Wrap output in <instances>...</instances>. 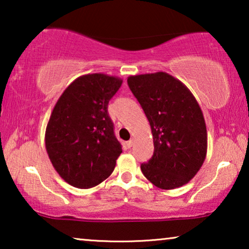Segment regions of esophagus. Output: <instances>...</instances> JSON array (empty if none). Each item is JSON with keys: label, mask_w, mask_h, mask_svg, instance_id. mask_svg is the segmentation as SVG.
Wrapping results in <instances>:
<instances>
[{"label": "esophagus", "mask_w": 249, "mask_h": 249, "mask_svg": "<svg viewBox=\"0 0 249 249\" xmlns=\"http://www.w3.org/2000/svg\"><path fill=\"white\" fill-rule=\"evenodd\" d=\"M125 145H127L128 148H131L132 145H134V141H132V139H130V141H128L127 142H125Z\"/></svg>", "instance_id": "esophagus-1"}]
</instances>
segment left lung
I'll list each match as a JSON object with an SVG mask.
<instances>
[{
  "label": "left lung",
  "mask_w": 249,
  "mask_h": 249,
  "mask_svg": "<svg viewBox=\"0 0 249 249\" xmlns=\"http://www.w3.org/2000/svg\"><path fill=\"white\" fill-rule=\"evenodd\" d=\"M151 124L154 153L142 172L161 189H175L190 181L204 163L207 132L196 98L181 81L166 72L128 78Z\"/></svg>",
  "instance_id": "8db88e82"
}]
</instances>
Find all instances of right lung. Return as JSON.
I'll list each match as a JSON object with an SVG mask.
<instances>
[{
  "mask_svg": "<svg viewBox=\"0 0 249 249\" xmlns=\"http://www.w3.org/2000/svg\"><path fill=\"white\" fill-rule=\"evenodd\" d=\"M120 78L85 74L61 95L45 132L47 154L54 169L71 186L87 189L113 172L122 153L107 112L121 87Z\"/></svg>",
  "mask_w": 249,
  "mask_h": 249,
  "instance_id": "obj_1",
  "label": "right lung"
}]
</instances>
